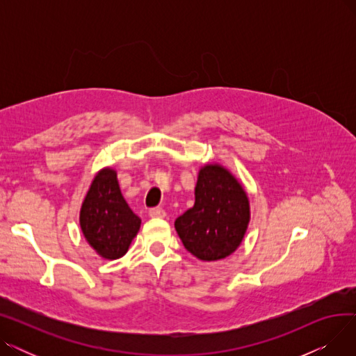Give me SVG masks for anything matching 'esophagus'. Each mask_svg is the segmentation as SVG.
<instances>
[{"label":"esophagus","mask_w":356,"mask_h":356,"mask_svg":"<svg viewBox=\"0 0 356 356\" xmlns=\"http://www.w3.org/2000/svg\"><path fill=\"white\" fill-rule=\"evenodd\" d=\"M148 215L152 218H164L165 216V211L163 208H152L148 211Z\"/></svg>","instance_id":"esophagus-1"}]
</instances>
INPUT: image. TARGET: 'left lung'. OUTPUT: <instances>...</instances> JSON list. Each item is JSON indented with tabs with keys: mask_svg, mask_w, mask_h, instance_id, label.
<instances>
[{
	"mask_svg": "<svg viewBox=\"0 0 356 356\" xmlns=\"http://www.w3.org/2000/svg\"><path fill=\"white\" fill-rule=\"evenodd\" d=\"M250 219L245 189L227 167L211 163L200 167L193 208L176 219L175 228L192 255L218 261L236 251Z\"/></svg>",
	"mask_w": 356,
	"mask_h": 356,
	"instance_id": "left-lung-1",
	"label": "left lung"
}]
</instances>
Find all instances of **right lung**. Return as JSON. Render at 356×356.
I'll use <instances>...</instances> for the list:
<instances>
[{"label": "right lung", "instance_id": "add662e5", "mask_svg": "<svg viewBox=\"0 0 356 356\" xmlns=\"http://www.w3.org/2000/svg\"><path fill=\"white\" fill-rule=\"evenodd\" d=\"M79 223L88 244L105 259L125 255L137 236L141 219L125 202L112 167H104L93 177L82 202Z\"/></svg>", "mask_w": 356, "mask_h": 356}]
</instances>
